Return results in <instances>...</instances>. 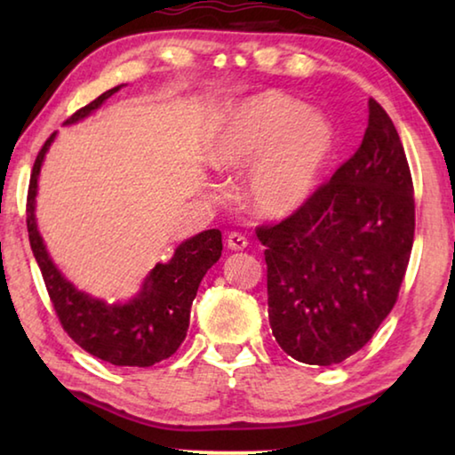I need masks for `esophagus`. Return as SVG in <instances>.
Segmentation results:
<instances>
[{
	"label": "esophagus",
	"instance_id": "1",
	"mask_svg": "<svg viewBox=\"0 0 455 455\" xmlns=\"http://www.w3.org/2000/svg\"><path fill=\"white\" fill-rule=\"evenodd\" d=\"M227 244H228V249H233V251H243L249 246V241H246V236L241 233H228Z\"/></svg>",
	"mask_w": 455,
	"mask_h": 455
}]
</instances>
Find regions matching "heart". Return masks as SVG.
Returning a JSON list of instances; mask_svg holds the SVG:
<instances>
[{
  "mask_svg": "<svg viewBox=\"0 0 455 455\" xmlns=\"http://www.w3.org/2000/svg\"><path fill=\"white\" fill-rule=\"evenodd\" d=\"M333 148V128L323 114L279 92L235 106L209 146L219 171H244V198L263 217H287L311 198Z\"/></svg>",
  "mask_w": 455,
  "mask_h": 455,
  "instance_id": "1",
  "label": "heart"
}]
</instances>
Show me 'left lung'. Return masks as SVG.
<instances>
[{
    "label": "left lung",
    "mask_w": 455,
    "mask_h": 455,
    "mask_svg": "<svg viewBox=\"0 0 455 455\" xmlns=\"http://www.w3.org/2000/svg\"><path fill=\"white\" fill-rule=\"evenodd\" d=\"M415 230L403 144L369 98L363 142L311 198L257 227L267 260L268 323L307 365L341 363L373 337L397 301Z\"/></svg>",
    "instance_id": "8db88e82"
}]
</instances>
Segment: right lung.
Returning a JSON list of instances; mask_svg holds the SVG:
<instances>
[{
  "label": "right lung",
  "instance_id": "right-lung-1",
  "mask_svg": "<svg viewBox=\"0 0 455 455\" xmlns=\"http://www.w3.org/2000/svg\"><path fill=\"white\" fill-rule=\"evenodd\" d=\"M118 90L120 86L104 92L94 102L74 112L66 124L86 118ZM53 136L56 132L45 140L36 156L32 176H29L26 222L29 244H32L34 257L61 327L84 351L112 365L150 367L168 359L187 337L190 307L200 281L220 259V230H204L184 241L166 265L152 268V273L146 276L140 295L126 305H106L86 292H80L52 263L36 225L37 176H40L44 156Z\"/></svg>",
  "mask_w": 455,
  "mask_h": 455
}]
</instances>
